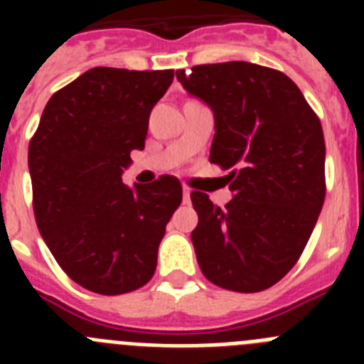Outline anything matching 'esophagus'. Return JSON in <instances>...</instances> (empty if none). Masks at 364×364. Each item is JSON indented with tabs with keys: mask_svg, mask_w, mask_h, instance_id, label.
Segmentation results:
<instances>
[{
	"mask_svg": "<svg viewBox=\"0 0 364 364\" xmlns=\"http://www.w3.org/2000/svg\"><path fill=\"white\" fill-rule=\"evenodd\" d=\"M189 193H191V188L189 186H182V195H184V204H188L189 202Z\"/></svg>",
	"mask_w": 364,
	"mask_h": 364,
	"instance_id": "1",
	"label": "esophagus"
}]
</instances>
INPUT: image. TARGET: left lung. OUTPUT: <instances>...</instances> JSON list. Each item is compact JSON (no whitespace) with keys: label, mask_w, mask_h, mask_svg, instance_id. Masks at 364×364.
Masks as SVG:
<instances>
[{"label":"left lung","mask_w":364,"mask_h":364,"mask_svg":"<svg viewBox=\"0 0 364 364\" xmlns=\"http://www.w3.org/2000/svg\"><path fill=\"white\" fill-rule=\"evenodd\" d=\"M176 78L213 109L210 162L235 197L218 208L191 193V240L205 279L255 294L297 264L326 195L319 117L284 73L247 62L195 65Z\"/></svg>","instance_id":"8db88e82"}]
</instances>
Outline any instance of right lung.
I'll use <instances>...</instances> for the list:
<instances>
[{"instance_id":"right-lung-1","label":"right lung","mask_w":364,"mask_h":364,"mask_svg":"<svg viewBox=\"0 0 364 364\" xmlns=\"http://www.w3.org/2000/svg\"><path fill=\"white\" fill-rule=\"evenodd\" d=\"M173 76V69H89L50 96L28 144L38 230L60 268L95 294H129L151 281L182 202L175 176L134 189L122 182Z\"/></svg>"}]
</instances>
